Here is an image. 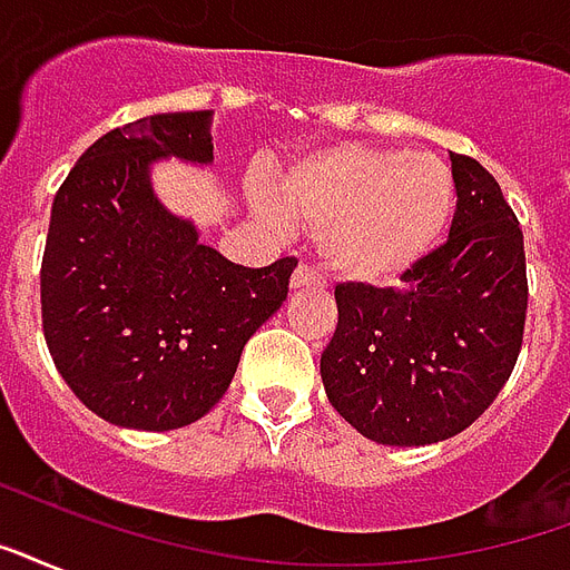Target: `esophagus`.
<instances>
[{
    "instance_id": "obj_1",
    "label": "esophagus",
    "mask_w": 570,
    "mask_h": 570,
    "mask_svg": "<svg viewBox=\"0 0 570 570\" xmlns=\"http://www.w3.org/2000/svg\"><path fill=\"white\" fill-rule=\"evenodd\" d=\"M304 286H325V277L311 263H302L293 272V289H304Z\"/></svg>"
}]
</instances>
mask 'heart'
I'll return each mask as SVG.
<instances>
[{"instance_id": "heart-1", "label": "heart", "mask_w": 570, "mask_h": 570, "mask_svg": "<svg viewBox=\"0 0 570 570\" xmlns=\"http://www.w3.org/2000/svg\"><path fill=\"white\" fill-rule=\"evenodd\" d=\"M268 220L295 217L320 242L334 275L382 284L403 275L440 242L454 208L449 167L430 155L341 142L298 160L281 179Z\"/></svg>"}]
</instances>
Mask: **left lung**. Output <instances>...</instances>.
<instances>
[{
  "label": "left lung",
  "mask_w": 570,
  "mask_h": 570,
  "mask_svg": "<svg viewBox=\"0 0 570 570\" xmlns=\"http://www.w3.org/2000/svg\"><path fill=\"white\" fill-rule=\"evenodd\" d=\"M449 238L401 286L337 284V328L320 358L328 401L380 445L458 436L514 371L527 325V250L499 181L451 151Z\"/></svg>",
  "instance_id": "left-lung-1"
}]
</instances>
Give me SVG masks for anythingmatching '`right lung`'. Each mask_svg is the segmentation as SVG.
<instances>
[{"instance_id":"right-lung-1","label":"right lung","mask_w":570,"mask_h":570,"mask_svg":"<svg viewBox=\"0 0 570 570\" xmlns=\"http://www.w3.org/2000/svg\"><path fill=\"white\" fill-rule=\"evenodd\" d=\"M208 119V110L158 112L112 128L56 190L41 259L43 337L68 389L119 428L203 419L298 266L295 256L236 266L151 194V160H212Z\"/></svg>"}]
</instances>
